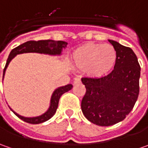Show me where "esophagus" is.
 Segmentation results:
<instances>
[{
	"label": "esophagus",
	"mask_w": 148,
	"mask_h": 148,
	"mask_svg": "<svg viewBox=\"0 0 148 148\" xmlns=\"http://www.w3.org/2000/svg\"><path fill=\"white\" fill-rule=\"evenodd\" d=\"M74 84L76 85V84H79V83H81V79L80 78H78V77H76L75 79H74Z\"/></svg>",
	"instance_id": "obj_1"
}]
</instances>
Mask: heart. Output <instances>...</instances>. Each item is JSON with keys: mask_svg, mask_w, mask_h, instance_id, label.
<instances>
[{"mask_svg": "<svg viewBox=\"0 0 148 148\" xmlns=\"http://www.w3.org/2000/svg\"><path fill=\"white\" fill-rule=\"evenodd\" d=\"M117 53L108 43H90L77 49L72 54V62L77 68L85 70L93 77H102L113 68Z\"/></svg>", "mask_w": 148, "mask_h": 148, "instance_id": "1", "label": "heart"}]
</instances>
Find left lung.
I'll return each mask as SVG.
<instances>
[{"label":"left lung","instance_id":"8db88e82","mask_svg":"<svg viewBox=\"0 0 148 148\" xmlns=\"http://www.w3.org/2000/svg\"><path fill=\"white\" fill-rule=\"evenodd\" d=\"M109 41L117 53L114 70L105 77L82 78L86 90L82 100L83 114L99 126L123 120L139 95L141 67L136 54L128 47Z\"/></svg>","mask_w":148,"mask_h":148}]
</instances>
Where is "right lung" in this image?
<instances>
[{
    "label": "right lung",
    "instance_id": "add662e5",
    "mask_svg": "<svg viewBox=\"0 0 148 148\" xmlns=\"http://www.w3.org/2000/svg\"><path fill=\"white\" fill-rule=\"evenodd\" d=\"M66 45V43H65L64 41H54V40H49V39L38 40V41L31 40V41H28L26 43L20 44V46L12 49L9 55L7 61H6V64H5V66L3 71V77H4L5 71V69L10 63V62L13 59L17 54L24 53H38L50 54V55H60L62 49L65 48ZM71 88H72V85L68 84L65 86H62V87L57 89L52 95L51 104H50L49 110L40 116L34 117V118H25V117L20 116V114H16L12 110H11L14 112V114L18 118H20V119H22L23 121L26 123H32V124H38V123L45 122L55 114L57 109H58V106L59 99L62 96V95L64 94L65 92H67Z\"/></svg>",
    "mask_w": 148,
    "mask_h": 148
}]
</instances>
